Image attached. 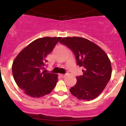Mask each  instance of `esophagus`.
<instances>
[{"mask_svg":"<svg viewBox=\"0 0 126 126\" xmlns=\"http://www.w3.org/2000/svg\"><path fill=\"white\" fill-rule=\"evenodd\" d=\"M65 76V74H60V76H61V78H64Z\"/></svg>","mask_w":126,"mask_h":126,"instance_id":"1","label":"esophagus"}]
</instances>
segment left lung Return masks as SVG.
<instances>
[{
  "label": "left lung",
  "mask_w": 126,
  "mask_h": 126,
  "mask_svg": "<svg viewBox=\"0 0 126 126\" xmlns=\"http://www.w3.org/2000/svg\"><path fill=\"white\" fill-rule=\"evenodd\" d=\"M60 43L74 53L76 64L83 67V74L70 89L71 94L83 100H91L100 94L112 74V66L106 53L95 43L81 37H66Z\"/></svg>",
  "instance_id": "left-lung-1"
}]
</instances>
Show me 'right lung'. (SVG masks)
Returning a JSON list of instances; mask_svg holds the SVG:
<instances>
[{
  "label": "right lung",
  "instance_id": "right-lung-1",
  "mask_svg": "<svg viewBox=\"0 0 126 126\" xmlns=\"http://www.w3.org/2000/svg\"><path fill=\"white\" fill-rule=\"evenodd\" d=\"M61 37H44L30 43L13 62L12 70L16 83L29 96L39 98L52 92L57 75L46 73V57Z\"/></svg>",
  "mask_w": 126,
  "mask_h": 126
}]
</instances>
